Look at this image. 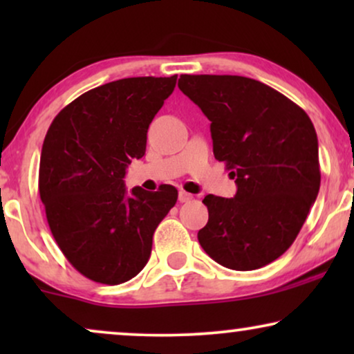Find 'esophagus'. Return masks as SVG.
Segmentation results:
<instances>
[{"label":"esophagus","instance_id":"34e87169","mask_svg":"<svg viewBox=\"0 0 354 354\" xmlns=\"http://www.w3.org/2000/svg\"><path fill=\"white\" fill-rule=\"evenodd\" d=\"M192 198H193V195H190V193H187V192H180V193H178V201H180V203L190 201Z\"/></svg>","mask_w":354,"mask_h":354}]
</instances>
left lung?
Here are the masks:
<instances>
[{
	"mask_svg": "<svg viewBox=\"0 0 354 354\" xmlns=\"http://www.w3.org/2000/svg\"><path fill=\"white\" fill-rule=\"evenodd\" d=\"M178 88L211 120L212 151L235 178L236 195H207L198 241L216 263L253 270L287 251L321 187L317 135L308 114L263 82L187 75Z\"/></svg>",
	"mask_w": 354,
	"mask_h": 354,
	"instance_id": "left-lung-1",
	"label": "left lung"
}]
</instances>
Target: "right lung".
<instances>
[{
	"label": "right lung",
	"instance_id": "right-lung-1",
	"mask_svg": "<svg viewBox=\"0 0 354 354\" xmlns=\"http://www.w3.org/2000/svg\"><path fill=\"white\" fill-rule=\"evenodd\" d=\"M176 82L177 75L109 82L67 104L48 129L38 174L48 225L67 261L93 282L135 277L177 203L176 187L127 193L122 180L147 151L149 124Z\"/></svg>",
	"mask_w": 354,
	"mask_h": 354
}]
</instances>
